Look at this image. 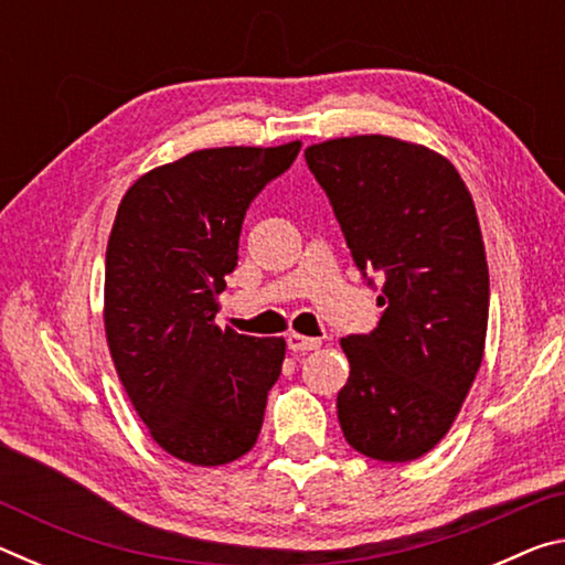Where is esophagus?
Here are the masks:
<instances>
[{
  "label": "esophagus",
  "mask_w": 565,
  "mask_h": 565,
  "mask_svg": "<svg viewBox=\"0 0 565 565\" xmlns=\"http://www.w3.org/2000/svg\"><path fill=\"white\" fill-rule=\"evenodd\" d=\"M286 343H289V349H291L294 353H306V351H313V349L321 347L319 339L303 337V333H296V331L289 333V337H286Z\"/></svg>",
  "instance_id": "1"
}]
</instances>
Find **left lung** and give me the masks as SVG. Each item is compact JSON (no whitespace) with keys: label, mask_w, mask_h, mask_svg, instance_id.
Instances as JSON below:
<instances>
[{"label":"left lung","mask_w":565,"mask_h":565,"mask_svg":"<svg viewBox=\"0 0 565 565\" xmlns=\"http://www.w3.org/2000/svg\"><path fill=\"white\" fill-rule=\"evenodd\" d=\"M303 157L353 262L384 274L379 327L341 339L343 438L376 461H414L454 426L483 361L489 264L471 191L444 154L384 134L321 141Z\"/></svg>","instance_id":"left-lung-1"}]
</instances>
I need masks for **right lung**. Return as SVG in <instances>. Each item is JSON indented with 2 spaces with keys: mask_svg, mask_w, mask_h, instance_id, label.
I'll use <instances>...</instances> for the list:
<instances>
[{
  "mask_svg": "<svg viewBox=\"0 0 565 565\" xmlns=\"http://www.w3.org/2000/svg\"><path fill=\"white\" fill-rule=\"evenodd\" d=\"M301 141L199 149L141 174L114 218L104 333L149 436L191 466L248 454L281 374L284 339L216 323L252 199L291 167Z\"/></svg>",
  "mask_w": 565,
  "mask_h": 565,
  "instance_id": "add662e5",
  "label": "right lung"
}]
</instances>
